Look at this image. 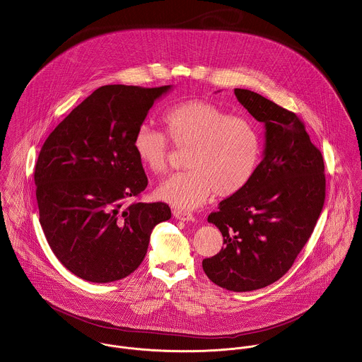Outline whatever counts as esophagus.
Returning a JSON list of instances; mask_svg holds the SVG:
<instances>
[{
	"label": "esophagus",
	"instance_id": "obj_1",
	"mask_svg": "<svg viewBox=\"0 0 362 362\" xmlns=\"http://www.w3.org/2000/svg\"><path fill=\"white\" fill-rule=\"evenodd\" d=\"M173 216L179 221H183V222H194L195 218L189 214V212H183V211H173Z\"/></svg>",
	"mask_w": 362,
	"mask_h": 362
}]
</instances>
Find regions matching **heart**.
Wrapping results in <instances>:
<instances>
[{"instance_id":"heart-1","label":"heart","mask_w":362,"mask_h":362,"mask_svg":"<svg viewBox=\"0 0 362 362\" xmlns=\"http://www.w3.org/2000/svg\"><path fill=\"white\" fill-rule=\"evenodd\" d=\"M168 135L180 148H189L186 167L157 187V197L180 211L201 206L211 193L228 197L244 189L259 164L262 143L255 125L218 106L190 99L163 115ZM140 164L153 173H164L169 165L167 135L141 124L132 141Z\"/></svg>"}]
</instances>
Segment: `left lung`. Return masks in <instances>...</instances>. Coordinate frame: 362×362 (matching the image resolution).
<instances>
[{"label":"left lung","instance_id":"obj_1","mask_svg":"<svg viewBox=\"0 0 362 362\" xmlns=\"http://www.w3.org/2000/svg\"><path fill=\"white\" fill-rule=\"evenodd\" d=\"M234 93L264 124L263 157L248 185L208 216L224 247L202 269L216 285L248 292L281 279L306 245L325 201V167L295 112L250 89Z\"/></svg>","mask_w":362,"mask_h":362}]
</instances>
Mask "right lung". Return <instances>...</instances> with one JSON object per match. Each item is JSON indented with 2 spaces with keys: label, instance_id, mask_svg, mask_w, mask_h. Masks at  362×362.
Wrapping results in <instances>:
<instances>
[{
  "label": "right lung",
  "instance_id": "1",
  "mask_svg": "<svg viewBox=\"0 0 362 362\" xmlns=\"http://www.w3.org/2000/svg\"><path fill=\"white\" fill-rule=\"evenodd\" d=\"M105 85L45 140L34 170L40 223L59 262L105 284L143 262L153 228L170 219L164 202H134L147 176L132 141L156 100L172 89Z\"/></svg>",
  "mask_w": 362,
  "mask_h": 362
}]
</instances>
